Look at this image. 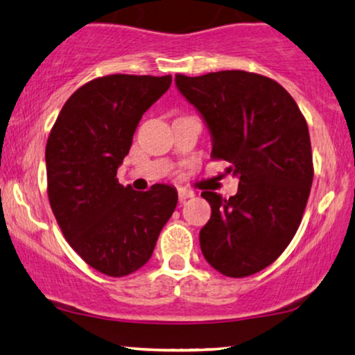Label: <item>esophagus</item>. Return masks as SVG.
<instances>
[{
  "instance_id": "esophagus-1",
  "label": "esophagus",
  "mask_w": 355,
  "mask_h": 355,
  "mask_svg": "<svg viewBox=\"0 0 355 355\" xmlns=\"http://www.w3.org/2000/svg\"><path fill=\"white\" fill-rule=\"evenodd\" d=\"M178 196H179V200L184 202V200H186V198L193 197V192L192 191H186V189H179Z\"/></svg>"
}]
</instances>
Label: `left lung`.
<instances>
[{
	"label": "left lung",
	"mask_w": 355,
	"mask_h": 355,
	"mask_svg": "<svg viewBox=\"0 0 355 355\" xmlns=\"http://www.w3.org/2000/svg\"><path fill=\"white\" fill-rule=\"evenodd\" d=\"M174 82L205 121L211 157L239 179L227 200L202 192L211 207L202 254L221 275H254L283 254L302 220L313 181L307 121L278 82L254 72L178 74Z\"/></svg>",
	"instance_id": "1"
}]
</instances>
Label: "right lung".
<instances>
[{"label":"right lung","mask_w":355,"mask_h":355,"mask_svg":"<svg viewBox=\"0 0 355 355\" xmlns=\"http://www.w3.org/2000/svg\"><path fill=\"white\" fill-rule=\"evenodd\" d=\"M171 80L113 74L87 82L62 106L48 137L51 210L72 249L106 276L142 268L178 205L171 186L137 192L116 178L140 118Z\"/></svg>","instance_id":"add662e5"}]
</instances>
